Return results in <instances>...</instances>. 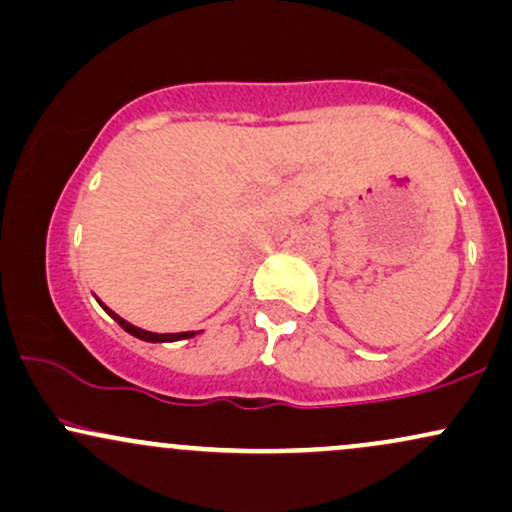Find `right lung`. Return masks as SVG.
<instances>
[{"mask_svg": "<svg viewBox=\"0 0 512 512\" xmlns=\"http://www.w3.org/2000/svg\"><path fill=\"white\" fill-rule=\"evenodd\" d=\"M93 298H96V293H93ZM96 301L101 303V308H103L105 313H108L110 317H113V320L117 322V325L122 327V330L132 334V337L142 339V342H151V344H163V342H180V339H192V337H195V334H197V332H170V334H158V332L142 330V327H137V325H132V322H127L125 317H120V315H117V313H113V310H110L108 305H105V303L101 301V298H96Z\"/></svg>", "mask_w": 512, "mask_h": 512, "instance_id": "right-lung-1", "label": "right lung"}]
</instances>
